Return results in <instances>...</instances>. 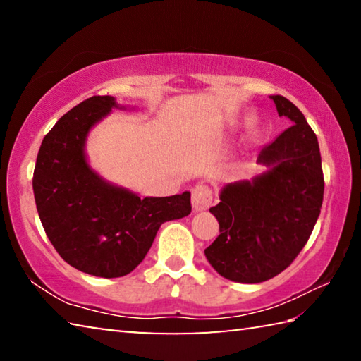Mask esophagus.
I'll list each match as a JSON object with an SVG mask.
<instances>
[{
    "mask_svg": "<svg viewBox=\"0 0 361 361\" xmlns=\"http://www.w3.org/2000/svg\"><path fill=\"white\" fill-rule=\"evenodd\" d=\"M213 202V191L207 185H195L192 188V207L195 212L207 210Z\"/></svg>",
    "mask_w": 361,
    "mask_h": 361,
    "instance_id": "34e87169",
    "label": "esophagus"
}]
</instances>
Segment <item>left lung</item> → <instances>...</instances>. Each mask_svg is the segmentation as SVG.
<instances>
[{
  "instance_id": "obj_1",
  "label": "left lung",
  "mask_w": 361,
  "mask_h": 361,
  "mask_svg": "<svg viewBox=\"0 0 361 361\" xmlns=\"http://www.w3.org/2000/svg\"><path fill=\"white\" fill-rule=\"evenodd\" d=\"M279 116L291 127L259 151L269 170L224 186L210 212L219 235L205 256L232 282L259 283L285 271L312 234L323 202L322 157L304 114L282 95H272Z\"/></svg>"
}]
</instances>
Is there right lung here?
<instances>
[{"instance_id": "1", "label": "right lung", "mask_w": 361, "mask_h": 361, "mask_svg": "<svg viewBox=\"0 0 361 361\" xmlns=\"http://www.w3.org/2000/svg\"><path fill=\"white\" fill-rule=\"evenodd\" d=\"M118 103L95 95L71 108L42 140L33 172L38 215L57 253L78 271L114 279L130 274L159 228L191 213V194L140 199L102 180L84 154L85 137Z\"/></svg>"}]
</instances>
